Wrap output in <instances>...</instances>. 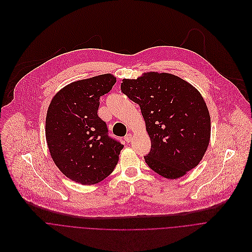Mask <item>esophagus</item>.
<instances>
[{
  "label": "esophagus",
  "instance_id": "obj_1",
  "mask_svg": "<svg viewBox=\"0 0 252 252\" xmlns=\"http://www.w3.org/2000/svg\"><path fill=\"white\" fill-rule=\"evenodd\" d=\"M124 140L127 142V143H129L131 140H132V135L129 133V134H127L125 137H124Z\"/></svg>",
  "mask_w": 252,
  "mask_h": 252
}]
</instances>
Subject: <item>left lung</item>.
<instances>
[{"instance_id":"obj_1","label":"left lung","mask_w":252,"mask_h":252,"mask_svg":"<svg viewBox=\"0 0 252 252\" xmlns=\"http://www.w3.org/2000/svg\"><path fill=\"white\" fill-rule=\"evenodd\" d=\"M122 81L121 91L139 104L151 139L147 165L172 180L196 167L211 138V116L202 94L171 73L152 71Z\"/></svg>"}]
</instances>
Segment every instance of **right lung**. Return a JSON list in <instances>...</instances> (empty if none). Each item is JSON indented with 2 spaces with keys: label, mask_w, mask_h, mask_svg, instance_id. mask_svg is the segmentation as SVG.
<instances>
[{
  "label": "right lung",
  "mask_w": 252,
  "mask_h": 252,
  "mask_svg": "<svg viewBox=\"0 0 252 252\" xmlns=\"http://www.w3.org/2000/svg\"><path fill=\"white\" fill-rule=\"evenodd\" d=\"M116 82L112 74L74 81L53 98L45 119L50 156L61 172L81 185H94L116 167L122 145L108 136L97 115L99 99Z\"/></svg>",
  "instance_id": "1"
}]
</instances>
